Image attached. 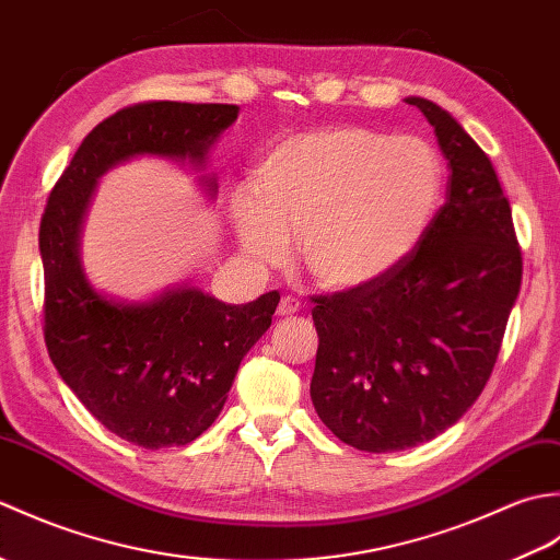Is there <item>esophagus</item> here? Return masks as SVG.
<instances>
[{
    "instance_id": "1",
    "label": "esophagus",
    "mask_w": 560,
    "mask_h": 560,
    "mask_svg": "<svg viewBox=\"0 0 560 560\" xmlns=\"http://www.w3.org/2000/svg\"><path fill=\"white\" fill-rule=\"evenodd\" d=\"M301 311V301L295 299V295H283L281 299V303H279V307H277V313L281 315V317H289V315H295Z\"/></svg>"
}]
</instances>
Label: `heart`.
Masks as SVG:
<instances>
[{
    "instance_id": "heart-1",
    "label": "heart",
    "mask_w": 560,
    "mask_h": 560,
    "mask_svg": "<svg viewBox=\"0 0 560 560\" xmlns=\"http://www.w3.org/2000/svg\"><path fill=\"white\" fill-rule=\"evenodd\" d=\"M445 183L421 137L368 127L313 129L279 141L255 171V195L231 201L237 243L259 265L299 249L327 289H363L407 261L433 223Z\"/></svg>"
}]
</instances>
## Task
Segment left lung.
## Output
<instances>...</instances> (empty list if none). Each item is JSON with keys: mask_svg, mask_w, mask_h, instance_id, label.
<instances>
[{"mask_svg": "<svg viewBox=\"0 0 560 560\" xmlns=\"http://www.w3.org/2000/svg\"><path fill=\"white\" fill-rule=\"evenodd\" d=\"M407 103L447 159L445 205L389 277L313 299L315 411L365 452L416 447L462 419L489 383L522 283L513 211L489 156L433 101Z\"/></svg>", "mask_w": 560, "mask_h": 560, "instance_id": "8db88e82", "label": "left lung"}]
</instances>
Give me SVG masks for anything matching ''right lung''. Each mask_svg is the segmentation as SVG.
I'll use <instances>...</instances> for the list:
<instances>
[{"label":"right lung","instance_id":"add662e5","mask_svg":"<svg viewBox=\"0 0 560 560\" xmlns=\"http://www.w3.org/2000/svg\"><path fill=\"white\" fill-rule=\"evenodd\" d=\"M237 105L151 101L117 110L81 141L40 221L45 343L67 387L110 433L147 450L187 445L217 421L243 355L271 325L279 293L229 305L195 287L144 303L105 299L79 237L98 177L135 156L201 168ZM217 195V177H201Z\"/></svg>","mask_w":560,"mask_h":560}]
</instances>
